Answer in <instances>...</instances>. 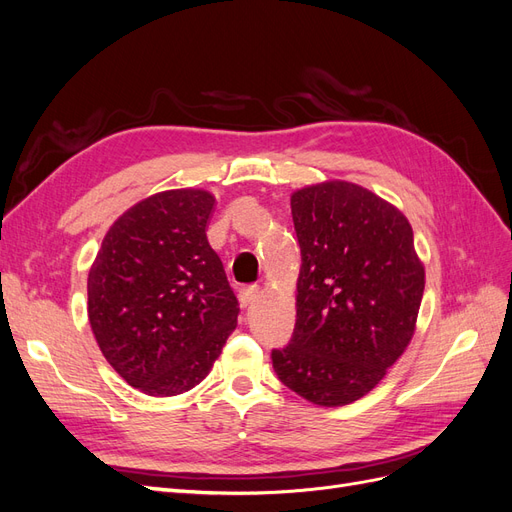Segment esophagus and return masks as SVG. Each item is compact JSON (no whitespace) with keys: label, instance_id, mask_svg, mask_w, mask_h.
Instances as JSON below:
<instances>
[{"label":"esophagus","instance_id":"34e87169","mask_svg":"<svg viewBox=\"0 0 512 512\" xmlns=\"http://www.w3.org/2000/svg\"><path fill=\"white\" fill-rule=\"evenodd\" d=\"M258 297H260V288H258V286H247V288H243V290L239 292V301H241L243 307L252 305Z\"/></svg>","mask_w":512,"mask_h":512}]
</instances>
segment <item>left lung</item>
I'll use <instances>...</instances> for the list:
<instances>
[{"label":"left lung","mask_w":512,"mask_h":512,"mask_svg":"<svg viewBox=\"0 0 512 512\" xmlns=\"http://www.w3.org/2000/svg\"><path fill=\"white\" fill-rule=\"evenodd\" d=\"M301 247L297 322L277 378L316 406H346L384 378L414 335L425 269L406 215L348 181L290 198Z\"/></svg>","instance_id":"obj_1"}]
</instances>
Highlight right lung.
I'll list each match as a JSON object with an SVG mask.
<instances>
[{"mask_svg": "<svg viewBox=\"0 0 512 512\" xmlns=\"http://www.w3.org/2000/svg\"><path fill=\"white\" fill-rule=\"evenodd\" d=\"M215 198L168 190L108 228L87 280L91 331L117 374L153 397L194 389L237 327L239 301L207 241Z\"/></svg>", "mask_w": 512, "mask_h": 512, "instance_id": "1", "label": "right lung"}]
</instances>
